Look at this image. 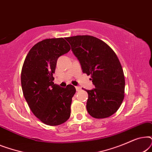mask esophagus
<instances>
[{
  "label": "esophagus",
  "instance_id": "esophagus-1",
  "mask_svg": "<svg viewBox=\"0 0 152 152\" xmlns=\"http://www.w3.org/2000/svg\"><path fill=\"white\" fill-rule=\"evenodd\" d=\"M75 88H76L77 91H80L81 90V87H80V86H76Z\"/></svg>",
  "mask_w": 152,
  "mask_h": 152
}]
</instances>
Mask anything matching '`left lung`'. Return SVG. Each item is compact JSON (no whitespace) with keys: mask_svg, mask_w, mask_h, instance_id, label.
<instances>
[{"mask_svg":"<svg viewBox=\"0 0 152 152\" xmlns=\"http://www.w3.org/2000/svg\"><path fill=\"white\" fill-rule=\"evenodd\" d=\"M84 73L91 75L95 88L88 94L86 109L97 119L106 118L118 111L124 97L125 80L121 64L111 48L89 35L66 37Z\"/></svg>","mask_w":152,"mask_h":152,"instance_id":"left-lung-1","label":"left lung"}]
</instances>
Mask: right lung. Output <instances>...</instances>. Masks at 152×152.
<instances>
[{
  "mask_svg": "<svg viewBox=\"0 0 152 152\" xmlns=\"http://www.w3.org/2000/svg\"><path fill=\"white\" fill-rule=\"evenodd\" d=\"M70 46L64 38L47 39L30 50L21 70V86L25 99L33 114L43 123L57 126L70 116L72 85L61 88L54 84L57 61Z\"/></svg>",
  "mask_w": 152,
  "mask_h": 152,
  "instance_id": "add662e5",
  "label": "right lung"
}]
</instances>
